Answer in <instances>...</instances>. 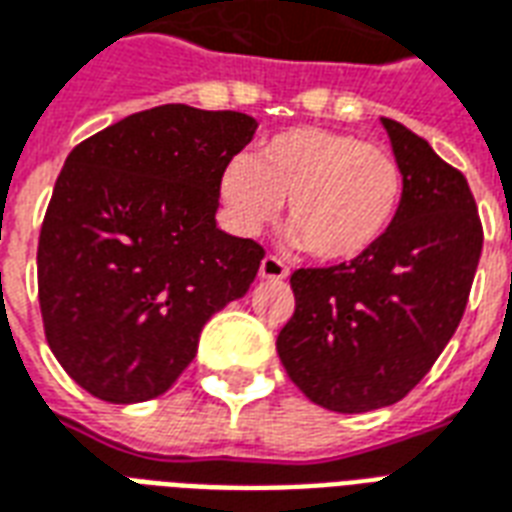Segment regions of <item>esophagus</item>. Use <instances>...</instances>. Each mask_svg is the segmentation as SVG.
<instances>
[{"label": "esophagus", "instance_id": "34e87169", "mask_svg": "<svg viewBox=\"0 0 512 512\" xmlns=\"http://www.w3.org/2000/svg\"><path fill=\"white\" fill-rule=\"evenodd\" d=\"M287 274H290V268H287L279 257H263V263H260V279H287Z\"/></svg>", "mask_w": 512, "mask_h": 512}]
</instances>
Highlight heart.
Here are the masks:
<instances>
[{
    "instance_id": "heart-1",
    "label": "heart",
    "mask_w": 512,
    "mask_h": 512,
    "mask_svg": "<svg viewBox=\"0 0 512 512\" xmlns=\"http://www.w3.org/2000/svg\"><path fill=\"white\" fill-rule=\"evenodd\" d=\"M230 225L252 236L287 198L293 244L323 263L369 255L391 233L404 203V170L391 151L320 127L268 138L255 157L238 154L219 181Z\"/></svg>"
}]
</instances>
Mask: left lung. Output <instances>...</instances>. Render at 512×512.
Returning a JSON list of instances; mask_svg holds the SVG:
<instances>
[{"mask_svg": "<svg viewBox=\"0 0 512 512\" xmlns=\"http://www.w3.org/2000/svg\"><path fill=\"white\" fill-rule=\"evenodd\" d=\"M404 170V203L369 255L290 276L295 312L276 352L306 399L333 412L396 404L456 333L478 271L483 227L464 173L382 119Z\"/></svg>", "mask_w": 512, "mask_h": 512, "instance_id": "1", "label": "left lung"}]
</instances>
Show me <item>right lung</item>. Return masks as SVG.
<instances>
[{
	"label": "right lung",
	"instance_id": "add662e5",
	"mask_svg": "<svg viewBox=\"0 0 512 512\" xmlns=\"http://www.w3.org/2000/svg\"><path fill=\"white\" fill-rule=\"evenodd\" d=\"M257 121L160 105L78 143L37 246L45 339L83 391L157 399L203 325L255 282L263 246L217 227L222 170Z\"/></svg>",
	"mask_w": 512,
	"mask_h": 512
}]
</instances>
